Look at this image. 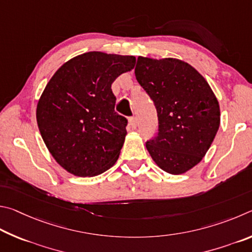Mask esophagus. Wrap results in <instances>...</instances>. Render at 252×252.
Masks as SVG:
<instances>
[{"instance_id":"esophagus-1","label":"esophagus","mask_w":252,"mask_h":252,"mask_svg":"<svg viewBox=\"0 0 252 252\" xmlns=\"http://www.w3.org/2000/svg\"><path fill=\"white\" fill-rule=\"evenodd\" d=\"M129 125L131 126V128L135 129L136 127L138 126V118H137V117H131V118H129Z\"/></svg>"}]
</instances>
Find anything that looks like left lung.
<instances>
[{
	"label": "left lung",
	"mask_w": 252,
	"mask_h": 252,
	"mask_svg": "<svg viewBox=\"0 0 252 252\" xmlns=\"http://www.w3.org/2000/svg\"><path fill=\"white\" fill-rule=\"evenodd\" d=\"M136 79L154 100L158 136L146 144L155 164L182 175L202 160L220 125L219 101L205 77L174 57L138 56Z\"/></svg>",
	"instance_id": "obj_1"
}]
</instances>
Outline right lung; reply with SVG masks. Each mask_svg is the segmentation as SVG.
<instances>
[{
  "label": "right lung",
  "mask_w": 252,
  "mask_h": 252,
  "mask_svg": "<svg viewBox=\"0 0 252 252\" xmlns=\"http://www.w3.org/2000/svg\"><path fill=\"white\" fill-rule=\"evenodd\" d=\"M135 63V56L87 52L62 65L44 88L36 106L39 133L69 174L94 177L117 161L127 121L115 112L112 84Z\"/></svg>",
  "instance_id": "obj_1"
}]
</instances>
